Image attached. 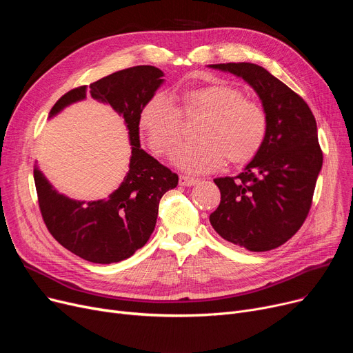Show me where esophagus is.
I'll list each match as a JSON object with an SVG mask.
<instances>
[{
  "label": "esophagus",
  "instance_id": "esophagus-1",
  "mask_svg": "<svg viewBox=\"0 0 353 353\" xmlns=\"http://www.w3.org/2000/svg\"><path fill=\"white\" fill-rule=\"evenodd\" d=\"M197 183H199L197 179H193V177H189V176H180L179 177V184H180V186H184V188L196 186Z\"/></svg>",
  "mask_w": 353,
  "mask_h": 353
}]
</instances>
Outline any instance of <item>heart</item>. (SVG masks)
Here are the masks:
<instances>
[{
  "mask_svg": "<svg viewBox=\"0 0 353 353\" xmlns=\"http://www.w3.org/2000/svg\"><path fill=\"white\" fill-rule=\"evenodd\" d=\"M183 117L205 116L196 128L197 141L180 145L172 156L179 169L208 173L226 163L252 161L268 137L269 121L261 104L245 99L243 91L225 83H213L186 90L180 108L156 92L140 110L139 124L152 152L169 154L181 139Z\"/></svg>",
  "mask_w": 353,
  "mask_h": 353,
  "instance_id": "b5f03b06",
  "label": "heart"
}]
</instances>
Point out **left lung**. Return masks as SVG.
Masks as SVG:
<instances>
[{"instance_id":"8db88e82","label":"left lung","mask_w":353,"mask_h":353,"mask_svg":"<svg viewBox=\"0 0 353 353\" xmlns=\"http://www.w3.org/2000/svg\"><path fill=\"white\" fill-rule=\"evenodd\" d=\"M242 77L268 116V137L259 154L236 177L214 179L220 205L213 229L250 252L282 246L301 229L322 169L316 120L305 100L261 65L210 64Z\"/></svg>"}]
</instances>
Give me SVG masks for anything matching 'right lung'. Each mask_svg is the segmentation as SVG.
I'll return each mask as SVG.
<instances>
[{"mask_svg": "<svg viewBox=\"0 0 353 353\" xmlns=\"http://www.w3.org/2000/svg\"><path fill=\"white\" fill-rule=\"evenodd\" d=\"M163 71L153 65L130 67L87 85L72 88L54 104L50 117L67 105L91 97L110 104L123 116L132 156L128 172L107 199L80 201L60 194L34 167L39 205L48 232L71 253L92 263L110 265L133 256L150 239L159 203L174 189L179 176L140 147L139 114L144 103L164 83Z\"/></svg>", "mask_w": 353, "mask_h": 353, "instance_id": "1", "label": "right lung"}]
</instances>
